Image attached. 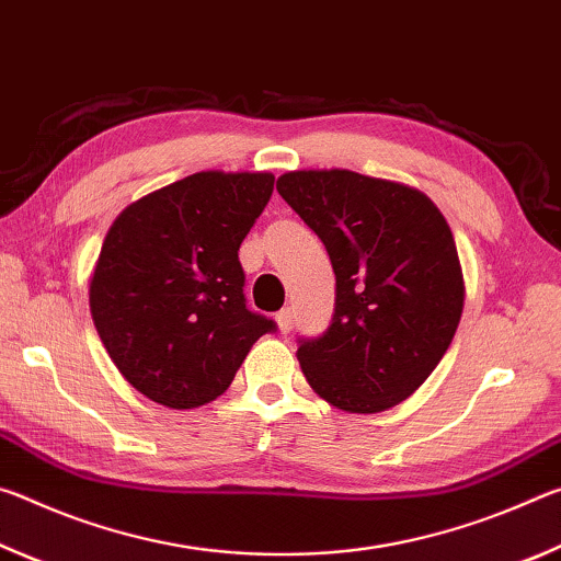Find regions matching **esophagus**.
<instances>
[{
  "label": "esophagus",
  "mask_w": 561,
  "mask_h": 561,
  "mask_svg": "<svg viewBox=\"0 0 561 561\" xmlns=\"http://www.w3.org/2000/svg\"><path fill=\"white\" fill-rule=\"evenodd\" d=\"M291 324H294V311L287 307V309H282L279 314H277V327H279V331H284V334H287V331L291 329Z\"/></svg>",
  "instance_id": "1"
}]
</instances>
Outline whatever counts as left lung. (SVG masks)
Listing matches in <instances>:
<instances>
[{
    "label": "left lung",
    "instance_id": "8db88e82",
    "mask_svg": "<svg viewBox=\"0 0 561 561\" xmlns=\"http://www.w3.org/2000/svg\"><path fill=\"white\" fill-rule=\"evenodd\" d=\"M277 190L324 242L336 274L334 319L297 351L309 386L348 413L405 401L440 364L462 317L448 220L421 190L354 170H291Z\"/></svg>",
    "mask_w": 561,
    "mask_h": 561
}]
</instances>
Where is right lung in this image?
I'll use <instances>...</instances> for the list:
<instances>
[{
  "label": "right lung",
  "instance_id": "1",
  "mask_svg": "<svg viewBox=\"0 0 561 561\" xmlns=\"http://www.w3.org/2000/svg\"><path fill=\"white\" fill-rule=\"evenodd\" d=\"M272 173L203 170L130 203L103 240L93 324L123 378L185 411L230 388L274 321L244 307L240 244L267 207Z\"/></svg>",
  "mask_w": 561,
  "mask_h": 561
}]
</instances>
